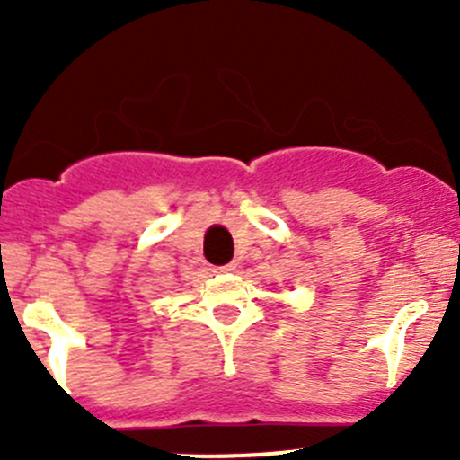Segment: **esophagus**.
Wrapping results in <instances>:
<instances>
[{
	"mask_svg": "<svg viewBox=\"0 0 460 460\" xmlns=\"http://www.w3.org/2000/svg\"><path fill=\"white\" fill-rule=\"evenodd\" d=\"M235 269H238V262H229V264H225V267H217V271L231 273V271H235Z\"/></svg>",
	"mask_w": 460,
	"mask_h": 460,
	"instance_id": "1",
	"label": "esophagus"
}]
</instances>
